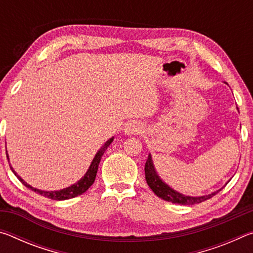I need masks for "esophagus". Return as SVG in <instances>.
<instances>
[{
    "mask_svg": "<svg viewBox=\"0 0 253 253\" xmlns=\"http://www.w3.org/2000/svg\"><path fill=\"white\" fill-rule=\"evenodd\" d=\"M142 130H143V125L140 123H137V122L128 123V124H126L125 128H124V131H125V134L128 136L139 134V132H142Z\"/></svg>",
    "mask_w": 253,
    "mask_h": 253,
    "instance_id": "1",
    "label": "esophagus"
}]
</instances>
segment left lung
<instances>
[{
  "label": "left lung",
  "mask_w": 253,
  "mask_h": 253,
  "mask_svg": "<svg viewBox=\"0 0 253 253\" xmlns=\"http://www.w3.org/2000/svg\"><path fill=\"white\" fill-rule=\"evenodd\" d=\"M145 178H146L148 186L152 188V191L158 196V198H161L164 201H168V202H172L175 204H182V205H192V204L203 202V201L211 199L212 196H214L216 193H219L222 188H223L221 187L220 190L212 192L211 194L202 195V196H191V195H185V194L179 193V192L175 191L174 188L168 185V184L161 178V176L158 175L157 170L155 169V165H154L151 154H148V158L146 161V164H145Z\"/></svg>",
  "instance_id": "8db88e82"
}]
</instances>
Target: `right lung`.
I'll list each match as a JSON object with an SVG mask.
<instances>
[{
    "mask_svg": "<svg viewBox=\"0 0 253 253\" xmlns=\"http://www.w3.org/2000/svg\"><path fill=\"white\" fill-rule=\"evenodd\" d=\"M113 140H114V137H111V138H109L104 145H102V147L97 152L95 157H93V160L91 162L90 166H89V169H87V172H85V174L79 179L78 182H76L75 184H72V185L68 186L66 188H62V190H59V191H42V190H39V188L31 186L30 184L25 182L24 179L20 176V175H18V173L15 172L13 168H12L10 164V158H8L7 151H6V157L8 160V164H10L12 172L14 173L15 176L20 179V182L22 183L24 186H27L28 188H30V190L37 192L38 194L45 196V198H48V199L55 200V201H63V200H69L72 198H76V196H78V195H81L92 185L93 182H95L98 166H99L101 157H102V155H104V153L106 152V149L108 148L109 145L113 143Z\"/></svg>",
    "mask_w": 253,
    "mask_h": 253,
    "instance_id": "1",
    "label": "right lung"
}]
</instances>
